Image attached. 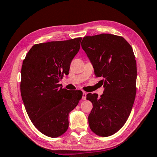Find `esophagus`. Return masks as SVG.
Here are the masks:
<instances>
[{"label":"esophagus","instance_id":"esophagus-1","mask_svg":"<svg viewBox=\"0 0 157 157\" xmlns=\"http://www.w3.org/2000/svg\"><path fill=\"white\" fill-rule=\"evenodd\" d=\"M86 93L85 91H83V93H82V100H86Z\"/></svg>","mask_w":157,"mask_h":157}]
</instances>
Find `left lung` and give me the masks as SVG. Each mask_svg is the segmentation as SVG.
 I'll list each match as a JSON object with an SVG mask.
<instances>
[{
    "mask_svg": "<svg viewBox=\"0 0 157 157\" xmlns=\"http://www.w3.org/2000/svg\"><path fill=\"white\" fill-rule=\"evenodd\" d=\"M81 46L96 77L105 87L103 94H88L93 104L88 117L90 129L100 136L115 134L128 119L136 94V62L132 48L123 37L111 34L84 36Z\"/></svg>",
    "mask_w": 157,
    "mask_h": 157,
    "instance_id": "left-lung-1",
    "label": "left lung"
}]
</instances>
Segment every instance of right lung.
Segmentation results:
<instances>
[{"label": "right lung", "instance_id": "add662e5", "mask_svg": "<svg viewBox=\"0 0 157 157\" xmlns=\"http://www.w3.org/2000/svg\"><path fill=\"white\" fill-rule=\"evenodd\" d=\"M81 41L78 37L35 44L23 59L20 85L23 104L34 126L47 136L57 138L66 132L68 114L82 97L81 91H68L58 84L68 74Z\"/></svg>", "mask_w": 157, "mask_h": 157}]
</instances>
